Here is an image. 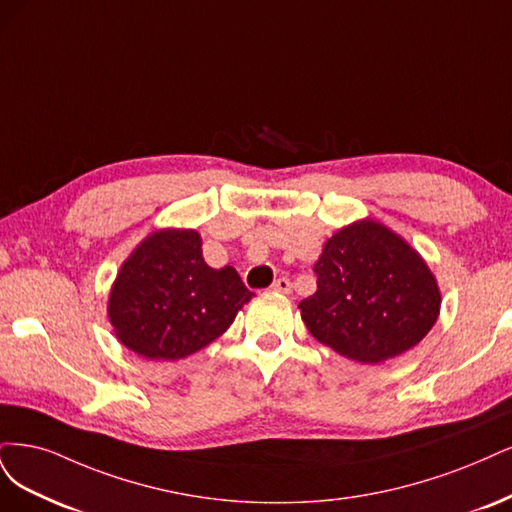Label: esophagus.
<instances>
[{
  "label": "esophagus",
  "mask_w": 512,
  "mask_h": 512,
  "mask_svg": "<svg viewBox=\"0 0 512 512\" xmlns=\"http://www.w3.org/2000/svg\"><path fill=\"white\" fill-rule=\"evenodd\" d=\"M272 289L278 293H289L291 291V280L287 276H280L272 283Z\"/></svg>",
  "instance_id": "1"
}]
</instances>
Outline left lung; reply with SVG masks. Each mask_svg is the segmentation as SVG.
Segmentation results:
<instances>
[{
    "instance_id": "left-lung-1",
    "label": "left lung",
    "mask_w": 512,
    "mask_h": 512,
    "mask_svg": "<svg viewBox=\"0 0 512 512\" xmlns=\"http://www.w3.org/2000/svg\"><path fill=\"white\" fill-rule=\"evenodd\" d=\"M315 274V295L300 302L308 332L361 364L402 355L438 319L432 272L417 251L376 221H359L329 238Z\"/></svg>"
}]
</instances>
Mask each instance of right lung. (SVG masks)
I'll use <instances>...</instances> for the list:
<instances>
[{"mask_svg":"<svg viewBox=\"0 0 512 512\" xmlns=\"http://www.w3.org/2000/svg\"><path fill=\"white\" fill-rule=\"evenodd\" d=\"M251 298L232 266H206L200 234L166 229L148 236L123 263L108 315L127 349L176 361L219 338Z\"/></svg>","mask_w":512,"mask_h":512,"instance_id":"obj_1","label":"right lung"}]
</instances>
